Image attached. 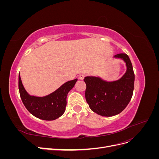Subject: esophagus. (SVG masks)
Segmentation results:
<instances>
[{
    "instance_id": "obj_1",
    "label": "esophagus",
    "mask_w": 159,
    "mask_h": 159,
    "mask_svg": "<svg viewBox=\"0 0 159 159\" xmlns=\"http://www.w3.org/2000/svg\"><path fill=\"white\" fill-rule=\"evenodd\" d=\"M85 74H80V75H79V79H80V80H84V78H85Z\"/></svg>"
}]
</instances>
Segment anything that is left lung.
I'll return each instance as SVG.
<instances>
[{
    "instance_id": "obj_1",
    "label": "left lung",
    "mask_w": 159,
    "mask_h": 159,
    "mask_svg": "<svg viewBox=\"0 0 159 159\" xmlns=\"http://www.w3.org/2000/svg\"><path fill=\"white\" fill-rule=\"evenodd\" d=\"M115 58L123 60L127 70L121 78L107 81L99 77H85V99L93 112L104 117L116 115L125 109L131 101L134 74L131 61L126 54L115 55Z\"/></svg>"
}]
</instances>
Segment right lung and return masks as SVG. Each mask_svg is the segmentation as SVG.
Segmentation results:
<instances>
[{
    "mask_svg": "<svg viewBox=\"0 0 159 159\" xmlns=\"http://www.w3.org/2000/svg\"><path fill=\"white\" fill-rule=\"evenodd\" d=\"M77 81L78 79L68 81L52 93L44 97H36L28 93L19 75V92L23 104L32 115L42 120L53 121L61 117L65 112L67 95Z\"/></svg>",
    "mask_w": 159,
    "mask_h": 159,
    "instance_id": "1",
    "label": "right lung"
}]
</instances>
